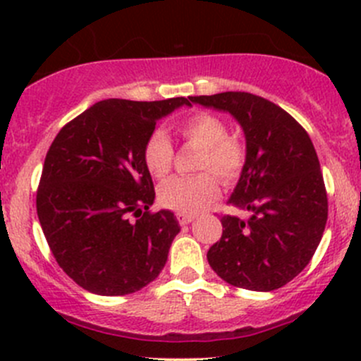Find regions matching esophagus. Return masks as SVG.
<instances>
[{
  "label": "esophagus",
  "mask_w": 361,
  "mask_h": 361,
  "mask_svg": "<svg viewBox=\"0 0 361 361\" xmlns=\"http://www.w3.org/2000/svg\"><path fill=\"white\" fill-rule=\"evenodd\" d=\"M178 216V221H180V225H188L190 221H194V214H185V213H176Z\"/></svg>",
  "instance_id": "esophagus-1"
}]
</instances>
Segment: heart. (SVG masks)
<instances>
[{
	"label": "heart",
	"mask_w": 361,
	"mask_h": 361,
	"mask_svg": "<svg viewBox=\"0 0 361 361\" xmlns=\"http://www.w3.org/2000/svg\"><path fill=\"white\" fill-rule=\"evenodd\" d=\"M187 143L201 148L195 159V171L202 173L187 178H173L159 188L162 206L185 214H195L209 206L220 194V181L232 185L245 171L246 145L241 137L227 133V123L207 111L188 115L176 126ZM143 162L148 173L166 180L173 169L174 148L162 130H154L145 141Z\"/></svg>",
	"instance_id": "1"
}]
</instances>
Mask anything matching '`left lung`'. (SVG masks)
I'll return each mask as SVG.
<instances>
[{
  "instance_id": "1",
  "label": "left lung",
  "mask_w": 361,
  "mask_h": 361,
  "mask_svg": "<svg viewBox=\"0 0 361 361\" xmlns=\"http://www.w3.org/2000/svg\"><path fill=\"white\" fill-rule=\"evenodd\" d=\"M190 99L231 113L245 130L248 152L228 204L251 216H221L224 232L207 251V262L238 288H281L311 262L329 218L325 181L311 137L290 113L255 94Z\"/></svg>"
}]
</instances>
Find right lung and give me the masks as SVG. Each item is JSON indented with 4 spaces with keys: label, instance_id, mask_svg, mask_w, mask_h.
Returning <instances> with one entry per match:
<instances>
[{
    "label": "right lung",
    "instance_id": "obj_1",
    "mask_svg": "<svg viewBox=\"0 0 361 361\" xmlns=\"http://www.w3.org/2000/svg\"><path fill=\"white\" fill-rule=\"evenodd\" d=\"M190 101H99L50 145L36 213L59 267L87 292L134 293L166 265L180 225L171 211H150L143 147L159 118Z\"/></svg>",
    "mask_w": 361,
    "mask_h": 361
}]
</instances>
